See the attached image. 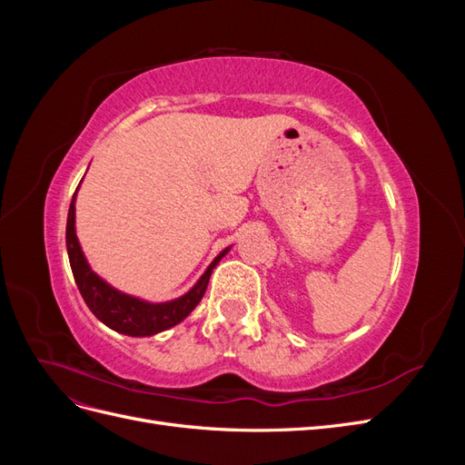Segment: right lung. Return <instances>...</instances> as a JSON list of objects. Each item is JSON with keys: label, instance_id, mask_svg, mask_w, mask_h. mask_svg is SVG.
Returning a JSON list of instances; mask_svg holds the SVG:
<instances>
[{"label": "right lung", "instance_id": "obj_1", "mask_svg": "<svg viewBox=\"0 0 465 465\" xmlns=\"http://www.w3.org/2000/svg\"><path fill=\"white\" fill-rule=\"evenodd\" d=\"M75 200H77V192L74 193V200H72V205H69V213H67L65 246H67V256H69V263H72V272L75 277L77 289L81 292L83 301L87 302L89 311L110 330L130 335V337H149L154 333H161L168 328L176 326V323H180L184 318H188L193 308L198 306L200 301L203 299L211 272H213L215 265L227 256L231 246L219 252V256L209 263L203 275L198 279V283H195L188 292L182 294V297L174 301H166V302H149L139 297H134V294L118 291L116 287L106 283L101 275H96L91 270V265L85 254H83V248L79 244V238L75 232Z\"/></svg>", "mask_w": 465, "mask_h": 465}]
</instances>
